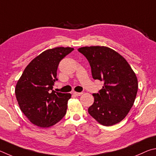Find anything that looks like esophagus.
Wrapping results in <instances>:
<instances>
[{"mask_svg":"<svg viewBox=\"0 0 156 156\" xmlns=\"http://www.w3.org/2000/svg\"><path fill=\"white\" fill-rule=\"evenodd\" d=\"M73 94L75 95V96H81V94H82L83 93L82 92H74Z\"/></svg>","mask_w":156,"mask_h":156,"instance_id":"1","label":"esophagus"}]
</instances>
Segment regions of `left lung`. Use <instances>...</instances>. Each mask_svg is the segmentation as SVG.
Segmentation results:
<instances>
[{
    "mask_svg": "<svg viewBox=\"0 0 156 156\" xmlns=\"http://www.w3.org/2000/svg\"><path fill=\"white\" fill-rule=\"evenodd\" d=\"M88 60L94 80L104 82L99 93L93 94L88 113L102 125L112 126L122 121L135 101L138 79L121 55L104 46L78 48Z\"/></svg>",
    "mask_w": 156,
    "mask_h": 156,
    "instance_id": "obj_1",
    "label": "left lung"
}]
</instances>
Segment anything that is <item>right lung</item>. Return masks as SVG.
Instances as JSON below:
<instances>
[{"instance_id": "add662e5", "label": "right lung", "mask_w": 156, "mask_h": 156, "mask_svg": "<svg viewBox=\"0 0 156 156\" xmlns=\"http://www.w3.org/2000/svg\"><path fill=\"white\" fill-rule=\"evenodd\" d=\"M74 50L70 47L47 49L27 65L15 88L19 107L29 121L46 128L61 121L66 113L70 93L54 91L61 60Z\"/></svg>"}]
</instances>
